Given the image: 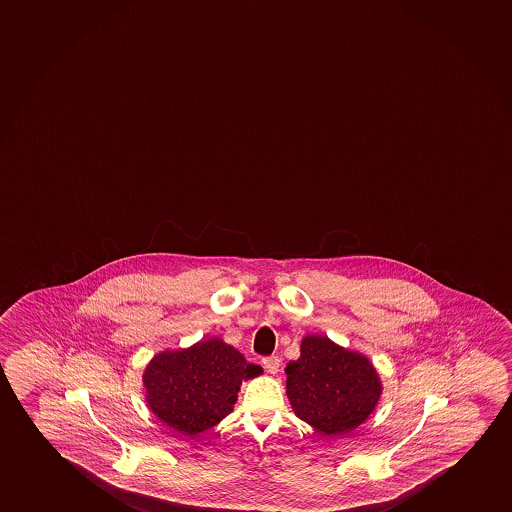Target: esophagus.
Returning <instances> with one entry per match:
<instances>
[{
    "label": "esophagus",
    "mask_w": 512,
    "mask_h": 512,
    "mask_svg": "<svg viewBox=\"0 0 512 512\" xmlns=\"http://www.w3.org/2000/svg\"><path fill=\"white\" fill-rule=\"evenodd\" d=\"M263 365H265L266 371L270 372V374H278L280 367H282V360L275 357V355H271V357L263 359Z\"/></svg>",
    "instance_id": "34e87169"
}]
</instances>
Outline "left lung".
Returning <instances> with one entry per match:
<instances>
[{"label":"left lung","instance_id":"8db88e82","mask_svg":"<svg viewBox=\"0 0 512 512\" xmlns=\"http://www.w3.org/2000/svg\"><path fill=\"white\" fill-rule=\"evenodd\" d=\"M285 374L295 415L324 437L350 434L381 400V377L369 357L328 336H304L300 357L288 362Z\"/></svg>","mask_w":512,"mask_h":512}]
</instances>
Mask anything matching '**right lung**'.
Here are the masks:
<instances>
[{
	"label": "right lung",
	"mask_w": 512,
	"mask_h": 512,
	"mask_svg": "<svg viewBox=\"0 0 512 512\" xmlns=\"http://www.w3.org/2000/svg\"><path fill=\"white\" fill-rule=\"evenodd\" d=\"M261 374L237 348L210 338L153 355L141 379L150 412L177 434L194 437L232 413L242 381Z\"/></svg>",
	"instance_id": "1"
}]
</instances>
